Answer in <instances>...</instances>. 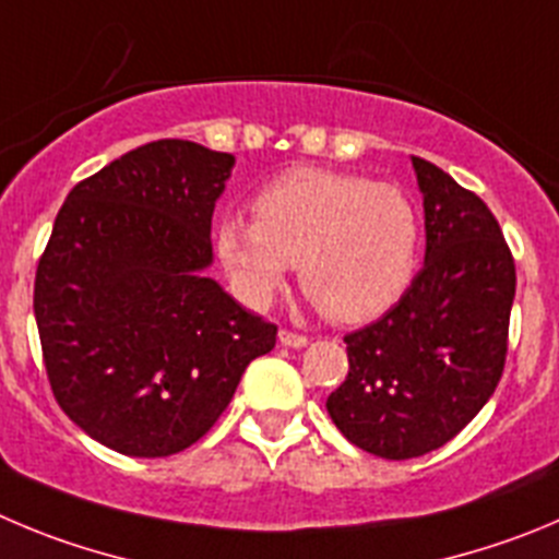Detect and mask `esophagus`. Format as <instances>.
Here are the masks:
<instances>
[{
  "label": "esophagus",
  "instance_id": "1",
  "mask_svg": "<svg viewBox=\"0 0 559 559\" xmlns=\"http://www.w3.org/2000/svg\"><path fill=\"white\" fill-rule=\"evenodd\" d=\"M278 342L284 344V347H295V350H300V347H306L309 344V338L304 336V333H292V331H278Z\"/></svg>",
  "mask_w": 559,
  "mask_h": 559
}]
</instances>
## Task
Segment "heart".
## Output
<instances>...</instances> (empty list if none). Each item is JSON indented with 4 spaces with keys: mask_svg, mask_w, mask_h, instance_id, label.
Listing matches in <instances>:
<instances>
[{
    "mask_svg": "<svg viewBox=\"0 0 559 559\" xmlns=\"http://www.w3.org/2000/svg\"><path fill=\"white\" fill-rule=\"evenodd\" d=\"M253 217H223L215 248L237 295L259 309L297 264L311 300L331 320L356 325L397 304L419 270L425 223L397 185L292 168L255 195Z\"/></svg>",
    "mask_w": 559,
    "mask_h": 559,
    "instance_id": "1",
    "label": "heart"
}]
</instances>
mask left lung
<instances>
[{
  "instance_id": "obj_1",
  "label": "left lung",
  "mask_w": 559,
  "mask_h": 559,
  "mask_svg": "<svg viewBox=\"0 0 559 559\" xmlns=\"http://www.w3.org/2000/svg\"><path fill=\"white\" fill-rule=\"evenodd\" d=\"M425 203V267L397 306L347 333V380L325 408L369 455L408 461L479 414L504 369L515 264L497 217L432 162L411 156Z\"/></svg>"
}]
</instances>
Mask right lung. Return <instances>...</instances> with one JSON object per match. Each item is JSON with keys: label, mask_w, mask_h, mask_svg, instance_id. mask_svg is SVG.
<instances>
[{"label": "right lung", "mask_w": 559, "mask_h": 559, "mask_svg": "<svg viewBox=\"0 0 559 559\" xmlns=\"http://www.w3.org/2000/svg\"><path fill=\"white\" fill-rule=\"evenodd\" d=\"M234 156L156 140L80 181L35 273L51 391L93 441L132 457L195 444L278 328L215 278L212 212Z\"/></svg>", "instance_id": "right-lung-1"}]
</instances>
